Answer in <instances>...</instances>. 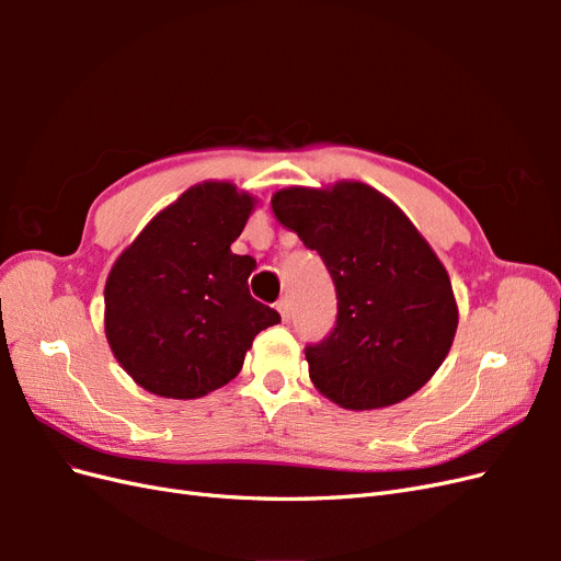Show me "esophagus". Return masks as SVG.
<instances>
[{
	"label": "esophagus",
	"mask_w": 561,
	"mask_h": 561,
	"mask_svg": "<svg viewBox=\"0 0 561 561\" xmlns=\"http://www.w3.org/2000/svg\"><path fill=\"white\" fill-rule=\"evenodd\" d=\"M276 309H278V313L283 316V320H290V299H287V297L278 299V304H276Z\"/></svg>",
	"instance_id": "1"
}]
</instances>
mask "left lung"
<instances>
[{"mask_svg": "<svg viewBox=\"0 0 561 561\" xmlns=\"http://www.w3.org/2000/svg\"><path fill=\"white\" fill-rule=\"evenodd\" d=\"M271 208L320 254L336 290L332 332L304 348L316 388L346 410L416 393L447 358L458 322L447 271L416 227L363 182L293 186Z\"/></svg>", "mask_w": 561, "mask_h": 561, "instance_id": "8db88e82", "label": "left lung"}]
</instances>
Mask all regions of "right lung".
Wrapping results in <instances>:
<instances>
[{"mask_svg":"<svg viewBox=\"0 0 561 561\" xmlns=\"http://www.w3.org/2000/svg\"><path fill=\"white\" fill-rule=\"evenodd\" d=\"M252 198L206 182L159 213L110 271L105 332L116 360L151 393L192 400L239 375L252 339L280 322L248 290L257 266L233 254Z\"/></svg>","mask_w":561,"mask_h":561,"instance_id":"add662e5","label":"right lung"}]
</instances>
